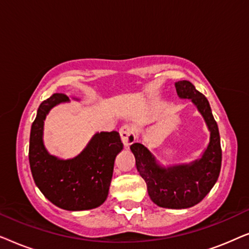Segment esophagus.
Returning <instances> with one entry per match:
<instances>
[{
  "instance_id": "obj_1",
  "label": "esophagus",
  "mask_w": 249,
  "mask_h": 249,
  "mask_svg": "<svg viewBox=\"0 0 249 249\" xmlns=\"http://www.w3.org/2000/svg\"><path fill=\"white\" fill-rule=\"evenodd\" d=\"M119 132H120L121 141L124 142V147H129L131 144H134L135 135L131 127H129V125H124V127H121Z\"/></svg>"
}]
</instances>
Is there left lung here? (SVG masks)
Returning a JSON list of instances; mask_svg holds the SVG:
<instances>
[{"instance_id":"obj_1","label":"left lung","mask_w":249,"mask_h":249,"mask_svg":"<svg viewBox=\"0 0 249 249\" xmlns=\"http://www.w3.org/2000/svg\"><path fill=\"white\" fill-rule=\"evenodd\" d=\"M180 98L192 100L205 120L211 132L210 142L202 158L189 164L161 166L141 142L130 146L139 175L147 185L148 195L156 205L165 209H188L198 204L219 178L222 151L216 121L207 98L188 80L176 83Z\"/></svg>"}]
</instances>
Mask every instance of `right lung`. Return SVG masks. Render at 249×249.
<instances>
[{
	"label": "right lung",
	"instance_id": "obj_1",
	"mask_svg": "<svg viewBox=\"0 0 249 249\" xmlns=\"http://www.w3.org/2000/svg\"><path fill=\"white\" fill-rule=\"evenodd\" d=\"M69 102L67 95L53 94L42 102L32 124L29 164L36 186L54 205L68 211L90 210L107 199L114 160L124 144L117 131L97 132L76 158L60 160L49 154L43 142L44 120L51 108Z\"/></svg>",
	"mask_w": 249,
	"mask_h": 249
}]
</instances>
